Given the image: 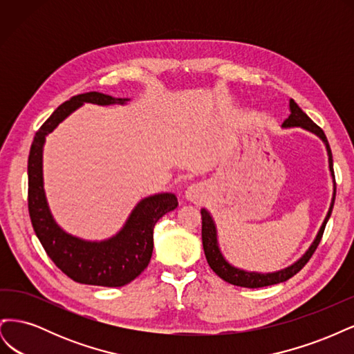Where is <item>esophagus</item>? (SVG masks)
I'll return each instance as SVG.
<instances>
[{
    "mask_svg": "<svg viewBox=\"0 0 354 354\" xmlns=\"http://www.w3.org/2000/svg\"><path fill=\"white\" fill-rule=\"evenodd\" d=\"M185 196L187 201L194 203H201L203 199L207 198V190L205 186L202 185H192L185 190Z\"/></svg>",
    "mask_w": 354,
    "mask_h": 354,
    "instance_id": "obj_1",
    "label": "esophagus"
}]
</instances>
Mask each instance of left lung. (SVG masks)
<instances>
[{"mask_svg": "<svg viewBox=\"0 0 354 354\" xmlns=\"http://www.w3.org/2000/svg\"><path fill=\"white\" fill-rule=\"evenodd\" d=\"M295 127L303 128V130L317 136L326 147L329 173L332 177V198H330V203H329L326 216L322 221V226L319 227L316 236H315L313 242L310 243L307 251L292 264H289L288 267H285V269L270 272V273L251 272V270L239 269V267L230 264L226 260V257L223 255V252L220 250L216 221H214L211 212L207 208H202L201 209V214H202V245H203V252H205V257H207V261H208L211 269L216 272V274H218L223 281H226L232 285L243 286V288H261V286H269V285L288 281L289 277H292L294 274H297L299 270L303 269L306 263L310 260V257H312L313 252L316 251L317 245L320 242V238H322L325 226L330 217V212H332V208H334V202H335V176H334V164H332V152H330L328 138H326L325 133L322 131V128H319L301 111V108H299V106L292 99H289V116L283 121L282 128H295Z\"/></svg>", "mask_w": 354, "mask_h": 354, "instance_id": "8db88e82", "label": "left lung"}]
</instances>
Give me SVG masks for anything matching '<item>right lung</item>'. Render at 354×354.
Here are the masks:
<instances>
[{
	"label": "right lung",
	"mask_w": 354,
	"mask_h": 354,
	"mask_svg": "<svg viewBox=\"0 0 354 354\" xmlns=\"http://www.w3.org/2000/svg\"><path fill=\"white\" fill-rule=\"evenodd\" d=\"M128 102L130 99H115L97 91L73 95L60 104L41 125L30 146L28 159V207L32 227L53 263L71 279L80 283L115 288L134 281L151 261L156 221L178 205L177 196L171 192L146 196L136 203L124 226L113 236L103 241L75 236L62 229L53 217L42 174L46 137L84 103L111 106L127 104Z\"/></svg>",
	"instance_id": "1"
}]
</instances>
